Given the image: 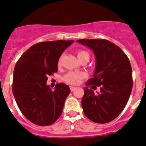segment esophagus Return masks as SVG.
I'll return each instance as SVG.
<instances>
[{
  "label": "esophagus",
  "instance_id": "obj_1",
  "mask_svg": "<svg viewBox=\"0 0 146 146\" xmlns=\"http://www.w3.org/2000/svg\"><path fill=\"white\" fill-rule=\"evenodd\" d=\"M76 89V87H75V86H70V89L71 91H73Z\"/></svg>",
  "mask_w": 146,
  "mask_h": 146
}]
</instances>
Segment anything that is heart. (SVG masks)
Returning a JSON list of instances; mask_svg holds the SVG:
<instances>
[{
    "mask_svg": "<svg viewBox=\"0 0 146 146\" xmlns=\"http://www.w3.org/2000/svg\"><path fill=\"white\" fill-rule=\"evenodd\" d=\"M77 55H78V57L80 60H82V58H84V57H87V58L89 59V52H88L87 51L84 50H78ZM62 60V56H61L58 61L59 66L61 65ZM86 75L84 73H83V72L70 71L64 77V80L66 82L68 83V84L76 85V84H79L82 80L86 78Z\"/></svg>",
    "mask_w": 146,
    "mask_h": 146,
    "instance_id": "heart-1",
    "label": "heart"
}]
</instances>
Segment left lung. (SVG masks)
<instances>
[{
    "instance_id": "left-lung-1",
    "label": "left lung",
    "mask_w": 146,
    "mask_h": 146,
    "mask_svg": "<svg viewBox=\"0 0 146 146\" xmlns=\"http://www.w3.org/2000/svg\"><path fill=\"white\" fill-rule=\"evenodd\" d=\"M78 43L94 52L96 66L93 78L86 82L82 107L85 116L96 123L115 119L125 107L132 89V70L127 56L118 46L101 39H80ZM97 86L100 91L95 94Z\"/></svg>"
}]
</instances>
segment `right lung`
I'll return each mask as SVG.
<instances>
[{"label": "right lung", "instance_id": "1", "mask_svg": "<svg viewBox=\"0 0 146 146\" xmlns=\"http://www.w3.org/2000/svg\"><path fill=\"white\" fill-rule=\"evenodd\" d=\"M73 40L40 42L21 56L14 70L12 91L19 110L30 122L39 126L52 125L60 118L69 86L57 84L54 91L46 84L48 76L57 72L62 52Z\"/></svg>", "mask_w": 146, "mask_h": 146}]
</instances>
